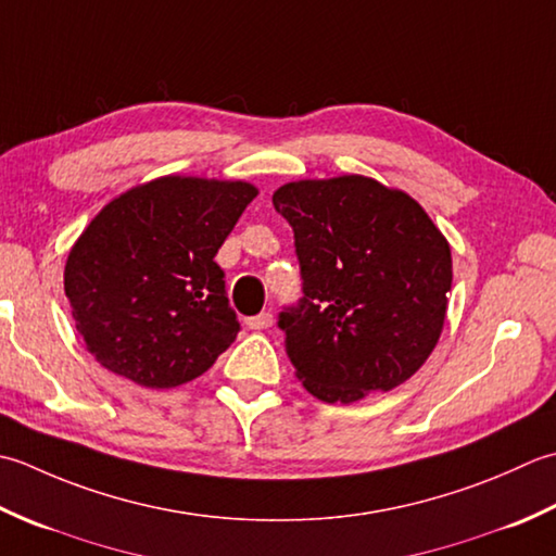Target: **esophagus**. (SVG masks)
Returning a JSON list of instances; mask_svg holds the SVG:
<instances>
[{
    "instance_id": "1",
    "label": "esophagus",
    "mask_w": 556,
    "mask_h": 556,
    "mask_svg": "<svg viewBox=\"0 0 556 556\" xmlns=\"http://www.w3.org/2000/svg\"><path fill=\"white\" fill-rule=\"evenodd\" d=\"M247 326L252 328V331H266V328L274 326V314L262 312V314H256V316H249Z\"/></svg>"
}]
</instances>
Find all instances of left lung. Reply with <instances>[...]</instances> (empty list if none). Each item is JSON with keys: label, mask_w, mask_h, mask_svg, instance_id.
<instances>
[{"label": "left lung", "mask_w": 556, "mask_h": 556, "mask_svg": "<svg viewBox=\"0 0 556 556\" xmlns=\"http://www.w3.org/2000/svg\"><path fill=\"white\" fill-rule=\"evenodd\" d=\"M290 223L302 298L278 316L294 374L324 403L401 387L425 365L446 319V237L401 189L343 175L274 194Z\"/></svg>", "instance_id": "8db88e82"}]
</instances>
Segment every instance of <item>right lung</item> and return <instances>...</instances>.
<instances>
[{
  "label": "right lung",
  "mask_w": 556,
  "mask_h": 556,
  "mask_svg": "<svg viewBox=\"0 0 556 556\" xmlns=\"http://www.w3.org/2000/svg\"><path fill=\"white\" fill-rule=\"evenodd\" d=\"M256 194L249 182L167 175L90 220L66 258L64 292L100 365L175 389L230 348L240 321L213 258Z\"/></svg>",
  "instance_id": "right-lung-1"
}]
</instances>
